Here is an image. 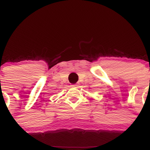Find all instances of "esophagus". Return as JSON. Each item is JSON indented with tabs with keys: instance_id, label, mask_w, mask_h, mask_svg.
Segmentation results:
<instances>
[{
	"instance_id": "1",
	"label": "esophagus",
	"mask_w": 150,
	"mask_h": 150,
	"mask_svg": "<svg viewBox=\"0 0 150 150\" xmlns=\"http://www.w3.org/2000/svg\"><path fill=\"white\" fill-rule=\"evenodd\" d=\"M71 86L73 87H77V85H71Z\"/></svg>"
}]
</instances>
